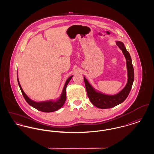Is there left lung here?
I'll use <instances>...</instances> for the list:
<instances>
[{
  "instance_id": "8db88e82",
  "label": "left lung",
  "mask_w": 154,
  "mask_h": 154,
  "mask_svg": "<svg viewBox=\"0 0 154 154\" xmlns=\"http://www.w3.org/2000/svg\"><path fill=\"white\" fill-rule=\"evenodd\" d=\"M116 43L121 50L126 61L128 81L124 88L115 95L106 94L97 90L84 76L87 95L91 102L96 107L101 109L112 108L123 102L129 95L134 81V69L130 54L126 50L124 44L122 42L116 41Z\"/></svg>"
}]
</instances>
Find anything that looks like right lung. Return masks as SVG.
<instances>
[{
    "label": "right lung",
    "mask_w": 154,
    "mask_h": 154,
    "mask_svg": "<svg viewBox=\"0 0 154 154\" xmlns=\"http://www.w3.org/2000/svg\"><path fill=\"white\" fill-rule=\"evenodd\" d=\"M18 72H17V80H18V85L20 87V88L21 91L22 95L23 96L25 99L27 103L31 106L32 107H34L37 110L42 112H54L57 110L60 109L65 104L66 99V87L67 84H69V81L71 80L72 79V77H73V75L70 76L66 81L65 84L63 86V88L62 89V91L61 92L60 95L59 96L58 98L56 99L55 100H54L53 99H50L48 100H45V101H40V102H36L31 99L28 96L26 95V94L23 91L22 87L20 85V81L18 80Z\"/></svg>",
    "instance_id": "1"
}]
</instances>
